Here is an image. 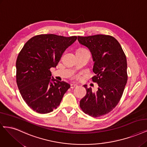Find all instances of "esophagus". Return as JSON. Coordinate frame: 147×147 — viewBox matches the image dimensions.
I'll return each mask as SVG.
<instances>
[{"label":"esophagus","mask_w":147,"mask_h":147,"mask_svg":"<svg viewBox=\"0 0 147 147\" xmlns=\"http://www.w3.org/2000/svg\"><path fill=\"white\" fill-rule=\"evenodd\" d=\"M76 86H77V84H75V83H72V84H70V88H71L72 89H73V88H75Z\"/></svg>","instance_id":"34e87169"}]
</instances>
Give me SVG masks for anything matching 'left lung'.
<instances>
[{
    "label": "left lung",
    "instance_id": "obj_1",
    "mask_svg": "<svg viewBox=\"0 0 147 147\" xmlns=\"http://www.w3.org/2000/svg\"><path fill=\"white\" fill-rule=\"evenodd\" d=\"M78 41L92 54V81L98 86L93 92L84 85L87 93L80 100V108L91 117H100L112 111L122 97L128 79L126 58L117 39L109 35L78 36Z\"/></svg>",
    "mask_w": 147,
    "mask_h": 147
}]
</instances>
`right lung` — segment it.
<instances>
[{
	"label": "right lung",
	"instance_id": "add662e5",
	"mask_svg": "<svg viewBox=\"0 0 147 147\" xmlns=\"http://www.w3.org/2000/svg\"><path fill=\"white\" fill-rule=\"evenodd\" d=\"M77 39L53 34L37 35L29 39L19 53L18 87L25 103L36 113L52 112L70 88L69 83L52 77L50 69L57 66L65 50Z\"/></svg>",
	"mask_w": 147,
	"mask_h": 147
}]
</instances>
